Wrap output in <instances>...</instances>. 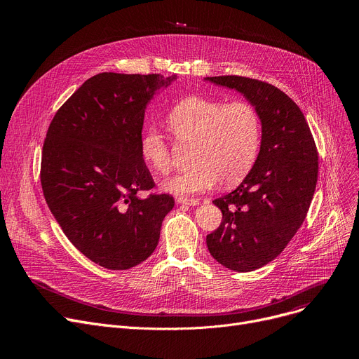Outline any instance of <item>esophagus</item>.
<instances>
[{
  "mask_svg": "<svg viewBox=\"0 0 359 359\" xmlns=\"http://www.w3.org/2000/svg\"><path fill=\"white\" fill-rule=\"evenodd\" d=\"M177 204H187V206H197L198 200L197 198H191V197H176Z\"/></svg>",
  "mask_w": 359,
  "mask_h": 359,
  "instance_id": "esophagus-1",
  "label": "esophagus"
}]
</instances>
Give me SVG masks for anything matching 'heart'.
I'll use <instances>...</instances> for the list:
<instances>
[{
	"label": "heart",
	"mask_w": 359,
	"mask_h": 359,
	"mask_svg": "<svg viewBox=\"0 0 359 359\" xmlns=\"http://www.w3.org/2000/svg\"><path fill=\"white\" fill-rule=\"evenodd\" d=\"M176 142H193L191 163L163 182V189L179 196L210 190L219 182L231 186L251 169L260 146V116L245 100L224 104L190 96L176 104L166 116ZM140 156L151 172L172 170V146L158 128H149L140 139Z\"/></svg>",
	"instance_id": "heart-1"
}]
</instances>
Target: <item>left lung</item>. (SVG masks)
Returning a JSON list of instances; mask_svg holds the SVG:
<instances>
[{
    "label": "left lung",
    "instance_id": "obj_1",
    "mask_svg": "<svg viewBox=\"0 0 359 359\" xmlns=\"http://www.w3.org/2000/svg\"><path fill=\"white\" fill-rule=\"evenodd\" d=\"M255 107L262 125L259 158L240 186L213 203L223 219L206 237L213 257L247 273L273 262L309 213L318 180V150L304 114L277 86L245 76H210Z\"/></svg>",
    "mask_w": 359,
    "mask_h": 359
}]
</instances>
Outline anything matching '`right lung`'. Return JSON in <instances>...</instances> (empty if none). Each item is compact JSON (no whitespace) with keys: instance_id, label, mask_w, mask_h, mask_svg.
<instances>
[{"instance_id":"right-lung-1","label":"right lung","mask_w":359,"mask_h":359,"mask_svg":"<svg viewBox=\"0 0 359 359\" xmlns=\"http://www.w3.org/2000/svg\"><path fill=\"white\" fill-rule=\"evenodd\" d=\"M173 79L97 74L72 93L46 130L43 197L68 240L100 267L128 270L144 262L175 206L170 194L150 193L156 184L140 156L144 107Z\"/></svg>"}]
</instances>
